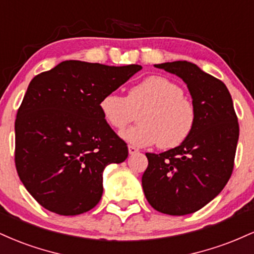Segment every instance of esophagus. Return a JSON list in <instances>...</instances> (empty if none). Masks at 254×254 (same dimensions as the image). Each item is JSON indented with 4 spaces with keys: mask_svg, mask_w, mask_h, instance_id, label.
Masks as SVG:
<instances>
[{
    "mask_svg": "<svg viewBox=\"0 0 254 254\" xmlns=\"http://www.w3.org/2000/svg\"><path fill=\"white\" fill-rule=\"evenodd\" d=\"M127 149H129L130 155H133V154L138 153V149H137L136 147H133V145H129V147H127Z\"/></svg>",
    "mask_w": 254,
    "mask_h": 254,
    "instance_id": "1",
    "label": "esophagus"
}]
</instances>
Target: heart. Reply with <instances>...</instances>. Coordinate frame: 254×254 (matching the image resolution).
<instances>
[{
  "label": "heart",
  "instance_id": "1",
  "mask_svg": "<svg viewBox=\"0 0 254 254\" xmlns=\"http://www.w3.org/2000/svg\"><path fill=\"white\" fill-rule=\"evenodd\" d=\"M99 110L104 121L122 131L139 114V124L122 137L135 147L156 144L171 149L183 144L196 125V109L184 89L170 78L159 75L145 77L131 87L127 97L117 92L103 95Z\"/></svg>",
  "mask_w": 254,
  "mask_h": 254
}]
</instances>
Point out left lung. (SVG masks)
<instances>
[{
  "label": "left lung",
  "instance_id": "1",
  "mask_svg": "<svg viewBox=\"0 0 254 254\" xmlns=\"http://www.w3.org/2000/svg\"><path fill=\"white\" fill-rule=\"evenodd\" d=\"M188 84L196 109V125L183 144L160 154L147 153L142 176L145 198L167 215L192 214L223 190L234 168L239 123L226 84L196 64H155Z\"/></svg>",
  "mask_w": 254,
  "mask_h": 254
}]
</instances>
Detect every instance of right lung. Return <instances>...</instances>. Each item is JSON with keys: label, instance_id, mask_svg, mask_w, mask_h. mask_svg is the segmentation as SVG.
Instances as JSON below:
<instances>
[{"label": "right lung", "instance_id": "add662e5", "mask_svg": "<svg viewBox=\"0 0 254 254\" xmlns=\"http://www.w3.org/2000/svg\"><path fill=\"white\" fill-rule=\"evenodd\" d=\"M141 69L64 61L32 78L16 113L15 167L40 205L72 216L99 203L104 168L127 157L99 101Z\"/></svg>", "mask_w": 254, "mask_h": 254}]
</instances>
